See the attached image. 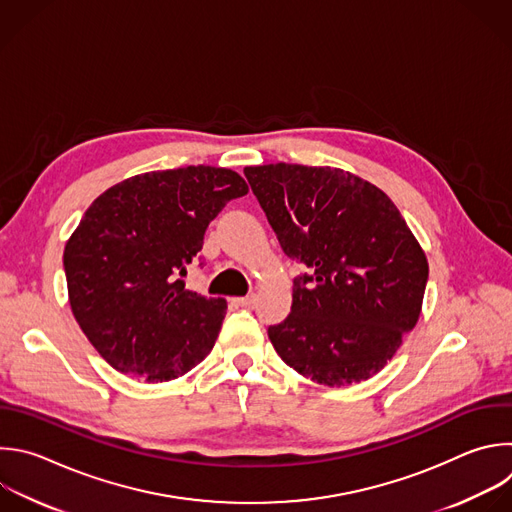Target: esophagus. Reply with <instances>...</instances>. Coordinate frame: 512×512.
I'll use <instances>...</instances> for the list:
<instances>
[{
    "mask_svg": "<svg viewBox=\"0 0 512 512\" xmlns=\"http://www.w3.org/2000/svg\"><path fill=\"white\" fill-rule=\"evenodd\" d=\"M255 301H257V297H255L253 293H251V295H245V297H235V299H233V303H237V305H241V307H253Z\"/></svg>",
    "mask_w": 512,
    "mask_h": 512,
    "instance_id": "1",
    "label": "esophagus"
}]
</instances>
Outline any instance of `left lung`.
<instances>
[{
  "mask_svg": "<svg viewBox=\"0 0 512 512\" xmlns=\"http://www.w3.org/2000/svg\"><path fill=\"white\" fill-rule=\"evenodd\" d=\"M293 279L291 313L267 333L303 378L339 388L378 374L414 329L426 255L390 197L331 166H245Z\"/></svg>",
  "mask_w": 512,
  "mask_h": 512,
  "instance_id": "left-lung-1",
  "label": "left lung"
}]
</instances>
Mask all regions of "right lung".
<instances>
[{
    "label": "right lung",
    "mask_w": 512,
    "mask_h": 512,
    "mask_svg": "<svg viewBox=\"0 0 512 512\" xmlns=\"http://www.w3.org/2000/svg\"><path fill=\"white\" fill-rule=\"evenodd\" d=\"M247 193L235 170L199 164L130 177L88 207L64 249L68 297L114 370L168 382L213 350L227 301L185 289L181 277L209 223Z\"/></svg>",
    "instance_id": "right-lung-1"
}]
</instances>
